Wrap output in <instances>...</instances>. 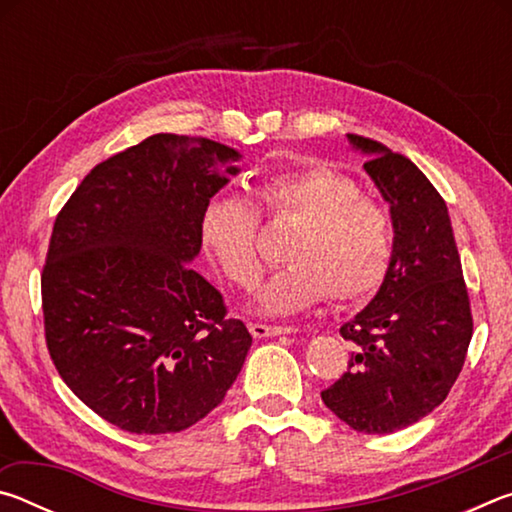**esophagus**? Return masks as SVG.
I'll use <instances>...</instances> for the list:
<instances>
[{
  "label": "esophagus",
  "instance_id": "esophagus-1",
  "mask_svg": "<svg viewBox=\"0 0 512 512\" xmlns=\"http://www.w3.org/2000/svg\"><path fill=\"white\" fill-rule=\"evenodd\" d=\"M250 334L255 339H266V336H280V334H291L296 332L293 327H282V325H264V323H250Z\"/></svg>",
  "mask_w": 512,
  "mask_h": 512
}]
</instances>
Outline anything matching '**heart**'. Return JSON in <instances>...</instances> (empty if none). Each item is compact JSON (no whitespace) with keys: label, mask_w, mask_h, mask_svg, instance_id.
I'll return each instance as SVG.
<instances>
[{"label":"heart","mask_w":512,"mask_h":512,"mask_svg":"<svg viewBox=\"0 0 512 512\" xmlns=\"http://www.w3.org/2000/svg\"><path fill=\"white\" fill-rule=\"evenodd\" d=\"M255 198L268 219L296 223L284 244L289 264L257 296L264 314H296L323 298L359 302L384 284L393 264V221L384 205L361 194L357 180L307 164L259 180ZM201 239L230 282L253 287L262 271L253 205L237 196L212 198Z\"/></svg>","instance_id":"1"}]
</instances>
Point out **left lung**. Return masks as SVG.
Masks as SVG:
<instances>
[{"instance_id":"obj_1","label":"left lung","mask_w":512,"mask_h":512,"mask_svg":"<svg viewBox=\"0 0 512 512\" xmlns=\"http://www.w3.org/2000/svg\"><path fill=\"white\" fill-rule=\"evenodd\" d=\"M391 205L393 264L370 305L341 325L357 350L325 406L363 433H393L445 402L472 339L470 296L443 196L400 153L348 135Z\"/></svg>"}]
</instances>
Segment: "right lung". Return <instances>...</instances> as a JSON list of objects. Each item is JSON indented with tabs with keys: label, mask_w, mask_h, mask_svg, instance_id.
<instances>
[{
	"label": "right lung",
	"mask_w": 512,
	"mask_h": 512,
	"mask_svg": "<svg viewBox=\"0 0 512 512\" xmlns=\"http://www.w3.org/2000/svg\"><path fill=\"white\" fill-rule=\"evenodd\" d=\"M239 158L205 137L151 135L97 164L56 216L40 277L49 357L119 429L192 427L244 366L253 336L189 266Z\"/></svg>",
	"instance_id": "obj_1"
}]
</instances>
